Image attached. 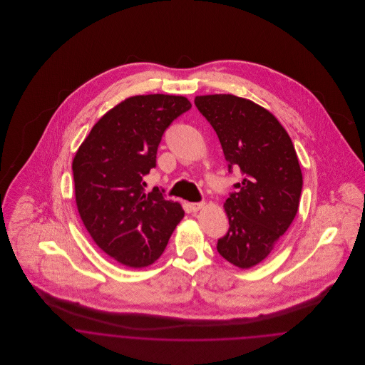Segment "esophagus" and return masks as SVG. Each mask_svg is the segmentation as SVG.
Returning a JSON list of instances; mask_svg holds the SVG:
<instances>
[{"label": "esophagus", "instance_id": "obj_1", "mask_svg": "<svg viewBox=\"0 0 365 365\" xmlns=\"http://www.w3.org/2000/svg\"><path fill=\"white\" fill-rule=\"evenodd\" d=\"M204 202H195V204H190V209L192 210V212H198L200 209L204 208Z\"/></svg>", "mask_w": 365, "mask_h": 365}]
</instances>
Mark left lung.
I'll return each instance as SVG.
<instances>
[{
    "instance_id": "left-lung-1",
    "label": "left lung",
    "mask_w": 365,
    "mask_h": 365,
    "mask_svg": "<svg viewBox=\"0 0 365 365\" xmlns=\"http://www.w3.org/2000/svg\"><path fill=\"white\" fill-rule=\"evenodd\" d=\"M215 129L223 155L240 168L242 182L223 204L229 217L217 252L239 268L264 260L297 216L302 171L292 140L278 119L260 105L232 94L195 97Z\"/></svg>"
}]
</instances>
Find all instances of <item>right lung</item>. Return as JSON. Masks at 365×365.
I'll list each match as a JSON object with an SVG mask.
<instances>
[{"instance_id": "add662e5", "label": "right lung", "mask_w": 365, "mask_h": 365, "mask_svg": "<svg viewBox=\"0 0 365 365\" xmlns=\"http://www.w3.org/2000/svg\"><path fill=\"white\" fill-rule=\"evenodd\" d=\"M191 108L182 96H135L93 126L73 158L76 204L96 245L115 261L143 268L163 255L184 217L178 202L145 191L164 130Z\"/></svg>"}]
</instances>
